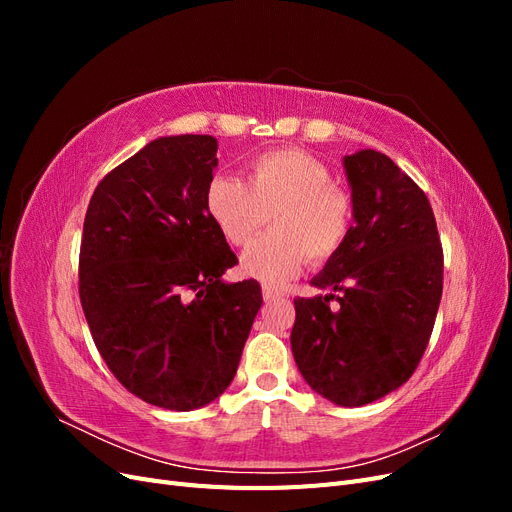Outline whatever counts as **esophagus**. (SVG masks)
Instances as JSON below:
<instances>
[{
    "label": "esophagus",
    "mask_w": 512,
    "mask_h": 512,
    "mask_svg": "<svg viewBox=\"0 0 512 512\" xmlns=\"http://www.w3.org/2000/svg\"><path fill=\"white\" fill-rule=\"evenodd\" d=\"M284 297V292H280L277 288H273V286H265L262 288V299H265L267 303H271V301H280Z\"/></svg>",
    "instance_id": "34e87169"
}]
</instances>
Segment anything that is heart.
<instances>
[{
  "label": "heart",
  "instance_id": "1",
  "mask_svg": "<svg viewBox=\"0 0 512 512\" xmlns=\"http://www.w3.org/2000/svg\"><path fill=\"white\" fill-rule=\"evenodd\" d=\"M329 166L303 149H275L247 164L245 183L215 175L205 188V209L232 247L250 243L269 218V235L241 256V273L284 284L305 262L324 265L346 245L352 196L331 183Z\"/></svg>",
  "mask_w": 512,
  "mask_h": 512
}]
</instances>
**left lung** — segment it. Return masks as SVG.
<instances>
[{
  "mask_svg": "<svg viewBox=\"0 0 512 512\" xmlns=\"http://www.w3.org/2000/svg\"><path fill=\"white\" fill-rule=\"evenodd\" d=\"M344 166L356 224L312 280L339 294L294 299L290 346L305 382L352 408L399 389L421 363L442 299L444 254L425 192L389 156L363 149Z\"/></svg>",
  "mask_w": 512,
  "mask_h": 512,
  "instance_id": "left-lung-1",
  "label": "left lung"
}]
</instances>
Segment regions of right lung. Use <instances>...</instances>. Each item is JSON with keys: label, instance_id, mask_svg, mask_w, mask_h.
I'll use <instances>...</instances> for the list:
<instances>
[{"label": "right lung", "instance_id": "add662e5", "mask_svg": "<svg viewBox=\"0 0 512 512\" xmlns=\"http://www.w3.org/2000/svg\"><path fill=\"white\" fill-rule=\"evenodd\" d=\"M215 153L209 134L151 141L104 175L83 224L94 344L132 395L177 412L226 391L262 305L256 280L222 282L239 260L205 209Z\"/></svg>", "mask_w": 512, "mask_h": 512}]
</instances>
